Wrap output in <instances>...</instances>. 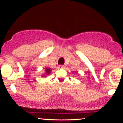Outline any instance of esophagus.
Returning <instances> with one entry per match:
<instances>
[{"label": "esophagus", "mask_w": 123, "mask_h": 123, "mask_svg": "<svg viewBox=\"0 0 123 123\" xmlns=\"http://www.w3.org/2000/svg\"><path fill=\"white\" fill-rule=\"evenodd\" d=\"M58 68L60 69H63V68H65V66L63 65H60L58 66Z\"/></svg>", "instance_id": "obj_1"}]
</instances>
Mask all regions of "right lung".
Returning a JSON list of instances; mask_svg holds the SVG:
<instances>
[{
	"mask_svg": "<svg viewBox=\"0 0 123 123\" xmlns=\"http://www.w3.org/2000/svg\"><path fill=\"white\" fill-rule=\"evenodd\" d=\"M51 73V69L50 68L47 67L45 68L44 70V72L43 74H42V76L43 77H47L48 75L50 74V73Z\"/></svg>",
	"mask_w": 123,
	"mask_h": 123,
	"instance_id": "obj_1",
	"label": "right lung"
}]
</instances>
